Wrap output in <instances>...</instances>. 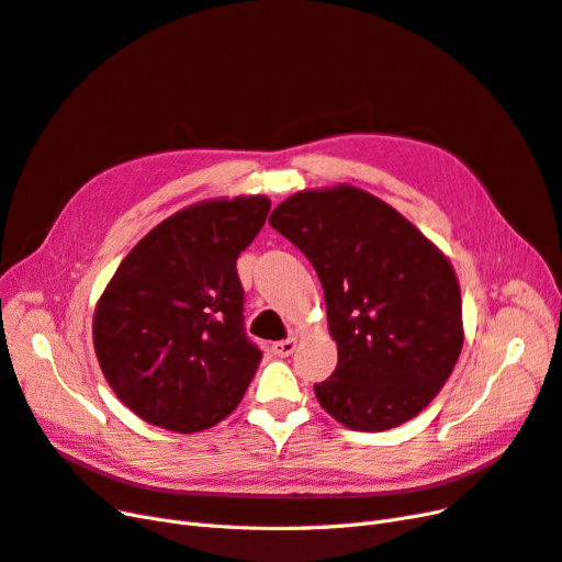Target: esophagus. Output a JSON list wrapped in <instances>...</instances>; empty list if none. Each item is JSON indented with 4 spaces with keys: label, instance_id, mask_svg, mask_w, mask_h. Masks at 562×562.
I'll return each instance as SVG.
<instances>
[{
    "label": "esophagus",
    "instance_id": "obj_1",
    "mask_svg": "<svg viewBox=\"0 0 562 562\" xmlns=\"http://www.w3.org/2000/svg\"><path fill=\"white\" fill-rule=\"evenodd\" d=\"M295 347H297V339L288 337V339H279V342L271 345V351L281 356V359H285V356H291L295 351Z\"/></svg>",
    "mask_w": 562,
    "mask_h": 562
}]
</instances>
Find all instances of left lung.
I'll use <instances>...</instances> for the list:
<instances>
[{"instance_id": "obj_1", "label": "left lung", "mask_w": 562, "mask_h": 562, "mask_svg": "<svg viewBox=\"0 0 562 562\" xmlns=\"http://www.w3.org/2000/svg\"><path fill=\"white\" fill-rule=\"evenodd\" d=\"M269 225L314 265L337 368L314 384L353 431L401 427L446 384L464 345L450 260L382 199L337 184L288 196Z\"/></svg>"}]
</instances>
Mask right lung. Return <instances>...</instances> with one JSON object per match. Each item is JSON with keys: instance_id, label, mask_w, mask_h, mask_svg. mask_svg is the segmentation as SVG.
<instances>
[{"instance_id": "right-lung-1", "label": "right lung", "mask_w": 562, "mask_h": 562, "mask_svg": "<svg viewBox=\"0 0 562 562\" xmlns=\"http://www.w3.org/2000/svg\"><path fill=\"white\" fill-rule=\"evenodd\" d=\"M267 196L209 199L133 246L93 314V347L116 398L155 427H215L258 370L236 258L262 229Z\"/></svg>"}]
</instances>
